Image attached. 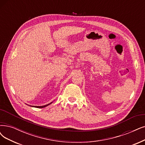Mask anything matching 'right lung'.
<instances>
[{"instance_id":"1","label":"right lung","mask_w":145,"mask_h":145,"mask_svg":"<svg viewBox=\"0 0 145 145\" xmlns=\"http://www.w3.org/2000/svg\"><path fill=\"white\" fill-rule=\"evenodd\" d=\"M52 102H51V103H49V104H48V105H44V106H31V105H29V106H31V107H35V108H45V107H46V106H48V105H50V104H51ZM27 105V104H26Z\"/></svg>"}]
</instances>
